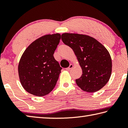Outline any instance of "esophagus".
Here are the masks:
<instances>
[{"label": "esophagus", "instance_id": "34e87169", "mask_svg": "<svg viewBox=\"0 0 128 128\" xmlns=\"http://www.w3.org/2000/svg\"><path fill=\"white\" fill-rule=\"evenodd\" d=\"M73 65L72 64H70V65H69V66L68 67V68H66V70H70V69H72V68H73Z\"/></svg>", "mask_w": 128, "mask_h": 128}]
</instances>
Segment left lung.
Masks as SVG:
<instances>
[{
	"label": "left lung",
	"mask_w": 128,
	"mask_h": 128,
	"mask_svg": "<svg viewBox=\"0 0 128 128\" xmlns=\"http://www.w3.org/2000/svg\"><path fill=\"white\" fill-rule=\"evenodd\" d=\"M62 40L72 48L82 68L81 77L76 80L77 85L88 92L101 89L109 81L112 72V60L107 50L86 35L64 33Z\"/></svg>",
	"instance_id": "obj_1"
}]
</instances>
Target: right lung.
Returning <instances> with one entry per match:
<instances>
[{"label":"right lung","mask_w":128,"mask_h":128,"mask_svg":"<svg viewBox=\"0 0 128 128\" xmlns=\"http://www.w3.org/2000/svg\"><path fill=\"white\" fill-rule=\"evenodd\" d=\"M60 39L59 34L43 36L31 43L21 56L19 77L30 94L43 96L55 88L62 69L54 57Z\"/></svg>","instance_id":"1"}]
</instances>
